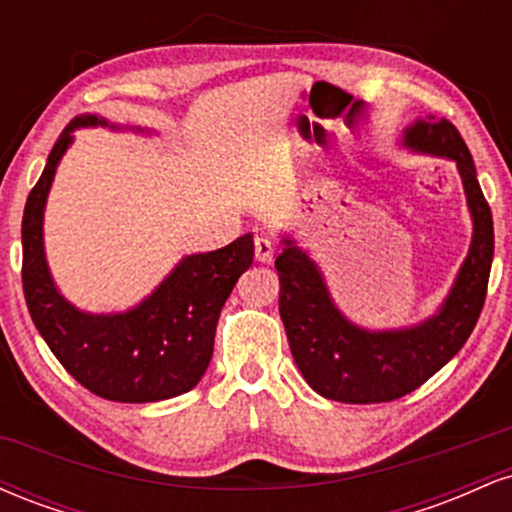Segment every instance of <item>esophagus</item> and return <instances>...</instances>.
I'll list each match as a JSON object with an SVG mask.
<instances>
[{"mask_svg": "<svg viewBox=\"0 0 512 512\" xmlns=\"http://www.w3.org/2000/svg\"><path fill=\"white\" fill-rule=\"evenodd\" d=\"M255 257L257 262L269 264L274 260V243L269 238H257L255 240Z\"/></svg>", "mask_w": 512, "mask_h": 512, "instance_id": "1", "label": "esophagus"}]
</instances>
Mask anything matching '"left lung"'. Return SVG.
Returning <instances> with one entry per match:
<instances>
[{
  "label": "left lung",
  "mask_w": 512,
  "mask_h": 512,
  "mask_svg": "<svg viewBox=\"0 0 512 512\" xmlns=\"http://www.w3.org/2000/svg\"><path fill=\"white\" fill-rule=\"evenodd\" d=\"M407 144L457 163L474 219L472 248L436 317L411 330H358L334 308L320 272L305 252L286 240L284 252L274 262L279 313L293 361L317 395L337 402H392L414 392L462 349L486 301L493 219L467 144L448 120L416 122L407 129Z\"/></svg>",
  "instance_id": "obj_1"
}]
</instances>
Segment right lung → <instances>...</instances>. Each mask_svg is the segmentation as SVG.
<instances>
[{
    "instance_id": "1",
    "label": "right lung",
    "mask_w": 512,
    "mask_h": 512,
    "mask_svg": "<svg viewBox=\"0 0 512 512\" xmlns=\"http://www.w3.org/2000/svg\"><path fill=\"white\" fill-rule=\"evenodd\" d=\"M105 125L76 117L52 146L40 180L23 209V296L33 325L64 370L93 395L110 402H158L190 392L214 354L221 308L238 276L250 269V233L226 248L185 257L142 305L122 315H86L57 293L43 252V209L72 129Z\"/></svg>"
}]
</instances>
